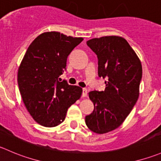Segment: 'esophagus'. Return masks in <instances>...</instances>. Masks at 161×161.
Here are the masks:
<instances>
[{
  "label": "esophagus",
  "mask_w": 161,
  "mask_h": 161,
  "mask_svg": "<svg viewBox=\"0 0 161 161\" xmlns=\"http://www.w3.org/2000/svg\"><path fill=\"white\" fill-rule=\"evenodd\" d=\"M87 93H88V90L85 88L82 89V97H86L87 96Z\"/></svg>",
  "instance_id": "esophagus-1"
}]
</instances>
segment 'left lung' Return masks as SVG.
I'll return each mask as SVG.
<instances>
[{
  "mask_svg": "<svg viewBox=\"0 0 161 161\" xmlns=\"http://www.w3.org/2000/svg\"><path fill=\"white\" fill-rule=\"evenodd\" d=\"M86 44L97 56L98 75L107 81L104 91L89 93L94 109L86 116V124L94 133L105 134L118 128L136 104L142 67L124 37L104 36Z\"/></svg>",
  "mask_w": 161,
  "mask_h": 161,
  "instance_id": "left-lung-1",
  "label": "left lung"
}]
</instances>
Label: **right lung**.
<instances>
[{"label":"right lung","instance_id":"obj_1","mask_svg":"<svg viewBox=\"0 0 161 161\" xmlns=\"http://www.w3.org/2000/svg\"><path fill=\"white\" fill-rule=\"evenodd\" d=\"M83 40L57 31L44 32L31 42L18 70V85L26 109L46 127L64 122L68 109L81 97L82 89L60 82L67 58Z\"/></svg>","mask_w":161,"mask_h":161}]
</instances>
